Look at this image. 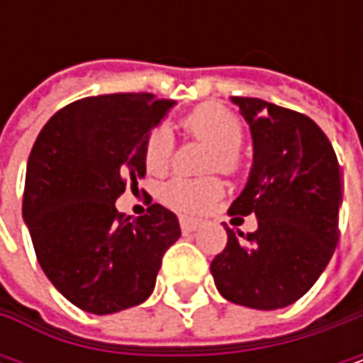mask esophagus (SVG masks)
Wrapping results in <instances>:
<instances>
[{
	"instance_id": "obj_1",
	"label": "esophagus",
	"mask_w": 363,
	"mask_h": 363,
	"mask_svg": "<svg viewBox=\"0 0 363 363\" xmlns=\"http://www.w3.org/2000/svg\"><path fill=\"white\" fill-rule=\"evenodd\" d=\"M199 227V220H193V218H186V216H181V229L182 233H191Z\"/></svg>"
}]
</instances>
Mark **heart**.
Returning <instances> with one entry per match:
<instances>
[{
    "instance_id": "b5f03b06",
    "label": "heart",
    "mask_w": 363,
    "mask_h": 363,
    "mask_svg": "<svg viewBox=\"0 0 363 363\" xmlns=\"http://www.w3.org/2000/svg\"><path fill=\"white\" fill-rule=\"evenodd\" d=\"M182 125L189 136L210 143V168H218L223 172H235L240 168V145L244 140V128L242 121L225 107L218 105H201L193 109L184 119ZM174 153V138L172 132L166 125H157L149 132L143 155L145 166L151 174H162L168 170ZM223 195V182L218 179H184L177 177L164 184L162 199L184 214H197L203 212L208 206H212Z\"/></svg>"
}]
</instances>
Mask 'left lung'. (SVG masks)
Returning <instances> with one entry per match:
<instances>
[{"mask_svg": "<svg viewBox=\"0 0 363 363\" xmlns=\"http://www.w3.org/2000/svg\"><path fill=\"white\" fill-rule=\"evenodd\" d=\"M233 103L250 123L254 166L229 214H256L258 229L238 240L227 227L210 271L227 301L281 309L309 292L338 244V160L311 117L260 99Z\"/></svg>", "mask_w": 363, "mask_h": 363, "instance_id": "8db88e82", "label": "left lung"}]
</instances>
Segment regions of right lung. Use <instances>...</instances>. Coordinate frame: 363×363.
Masks as SVG:
<instances>
[{
    "label": "right lung",
    "mask_w": 363,
    "mask_h": 363,
    "mask_svg": "<svg viewBox=\"0 0 363 363\" xmlns=\"http://www.w3.org/2000/svg\"><path fill=\"white\" fill-rule=\"evenodd\" d=\"M149 92L103 94L56 111L29 155L23 218L37 260L75 307L107 315L140 305L155 288L179 218L153 203L130 218L115 199L145 177V140L172 107Z\"/></svg>",
    "instance_id": "1"
}]
</instances>
